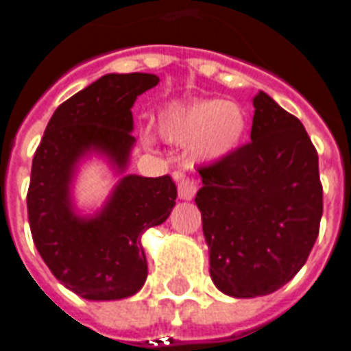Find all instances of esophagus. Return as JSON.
Masks as SVG:
<instances>
[{
    "mask_svg": "<svg viewBox=\"0 0 351 351\" xmlns=\"http://www.w3.org/2000/svg\"><path fill=\"white\" fill-rule=\"evenodd\" d=\"M175 180L178 182V197L182 200H191L197 193V184L189 178H184L182 175H175Z\"/></svg>",
    "mask_w": 351,
    "mask_h": 351,
    "instance_id": "34e87169",
    "label": "esophagus"
}]
</instances>
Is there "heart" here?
I'll return each instance as SVG.
<instances>
[{"instance_id":"obj_1","label":"heart","mask_w":351,"mask_h":351,"mask_svg":"<svg viewBox=\"0 0 351 351\" xmlns=\"http://www.w3.org/2000/svg\"><path fill=\"white\" fill-rule=\"evenodd\" d=\"M248 128L247 112L235 101L197 99L175 106L160 117L158 130L162 138L176 145H187L189 164H217L239 149ZM151 145L149 136L141 138Z\"/></svg>"}]
</instances>
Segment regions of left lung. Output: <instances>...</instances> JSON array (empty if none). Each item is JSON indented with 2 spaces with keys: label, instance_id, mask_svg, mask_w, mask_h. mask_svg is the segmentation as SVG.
<instances>
[{
  "label": "left lung",
  "instance_id": "8db88e82",
  "mask_svg": "<svg viewBox=\"0 0 351 351\" xmlns=\"http://www.w3.org/2000/svg\"><path fill=\"white\" fill-rule=\"evenodd\" d=\"M250 143L200 169L195 197L210 276L234 298L265 296L307 261L322 217L318 154L306 128L259 92Z\"/></svg>",
  "mask_w": 351,
  "mask_h": 351
}]
</instances>
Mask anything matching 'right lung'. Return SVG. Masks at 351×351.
<instances>
[{"label":"right lung","instance_id":"obj_1","mask_svg":"<svg viewBox=\"0 0 351 351\" xmlns=\"http://www.w3.org/2000/svg\"><path fill=\"white\" fill-rule=\"evenodd\" d=\"M160 82L152 73H108L58 106L34 152L27 213L34 247L64 287L86 300H121L147 280L141 235L175 208L171 176L127 175L136 138V99ZM103 157L118 176L109 199L80 214L73 182L88 157Z\"/></svg>","mask_w":351,"mask_h":351}]
</instances>
